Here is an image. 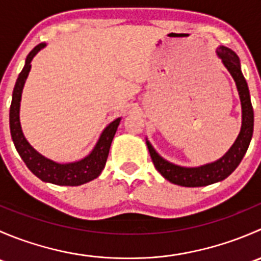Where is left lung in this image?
<instances>
[{"label": "left lung", "instance_id": "left-lung-1", "mask_svg": "<svg viewBox=\"0 0 261 261\" xmlns=\"http://www.w3.org/2000/svg\"><path fill=\"white\" fill-rule=\"evenodd\" d=\"M217 54L222 59V63L235 81L239 94H240L241 107H243V126H241L240 134H239L232 147L220 160L211 163V164L198 168H183L163 159L152 149L149 141H146L150 156H151L154 167L156 168L158 172L165 179L181 187H203L227 178L241 163L252 138L254 111H252L247 83L245 81L243 73H241L240 60H239L238 54L231 49L226 48V46H220L217 50Z\"/></svg>", "mask_w": 261, "mask_h": 261}]
</instances>
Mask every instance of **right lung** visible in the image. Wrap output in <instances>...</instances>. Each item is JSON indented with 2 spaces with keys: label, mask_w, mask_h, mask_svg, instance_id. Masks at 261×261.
I'll return each mask as SVG.
<instances>
[{
  "label": "right lung",
  "mask_w": 261,
  "mask_h": 261,
  "mask_svg": "<svg viewBox=\"0 0 261 261\" xmlns=\"http://www.w3.org/2000/svg\"><path fill=\"white\" fill-rule=\"evenodd\" d=\"M45 44H39L29 53L26 57L25 67L18 74V78L15 84L14 93H12L11 107H10V131H11L12 141L15 147L20 154L21 159L26 164V167L43 181L58 184V186H81L87 181L93 180L94 178L101 174L102 169L105 168L109 156L110 146L118 127L121 118H117L114 122L110 123L102 133L98 143L96 144L91 154L84 159L69 164H59L53 160L46 159L45 156L39 154L33 146L26 141L22 131H21L20 117V101L21 93H22L23 84L28 78L29 72L31 69V60L38 54L40 49H43Z\"/></svg>",
  "instance_id": "add662e5"
}]
</instances>
